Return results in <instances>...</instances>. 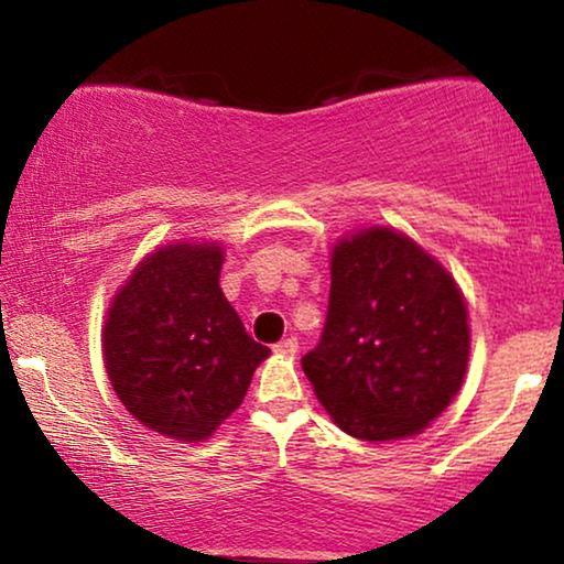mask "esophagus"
<instances>
[{"label": "esophagus", "mask_w": 564, "mask_h": 564, "mask_svg": "<svg viewBox=\"0 0 564 564\" xmlns=\"http://www.w3.org/2000/svg\"><path fill=\"white\" fill-rule=\"evenodd\" d=\"M274 351L280 354V357H295V351H297V338H295V336L282 338L280 344H274Z\"/></svg>", "instance_id": "1"}]
</instances>
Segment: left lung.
<instances>
[{"label": "left lung", "instance_id": "obj_1", "mask_svg": "<svg viewBox=\"0 0 564 564\" xmlns=\"http://www.w3.org/2000/svg\"><path fill=\"white\" fill-rule=\"evenodd\" d=\"M467 303L454 276L388 226L338 238L321 344L303 357L315 398L346 434H421L467 375Z\"/></svg>", "mask_w": 564, "mask_h": 564}]
</instances>
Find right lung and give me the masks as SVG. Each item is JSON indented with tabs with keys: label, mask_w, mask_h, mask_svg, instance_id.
Returning a JSON list of instances; mask_svg holds the SVG:
<instances>
[{
	"label": "right lung",
	"mask_w": 564,
	"mask_h": 564,
	"mask_svg": "<svg viewBox=\"0 0 564 564\" xmlns=\"http://www.w3.org/2000/svg\"><path fill=\"white\" fill-rule=\"evenodd\" d=\"M223 246L176 241L138 261L105 315L102 354L128 413L176 442H205L243 403L269 354L220 290Z\"/></svg>",
	"instance_id": "obj_1"
}]
</instances>
